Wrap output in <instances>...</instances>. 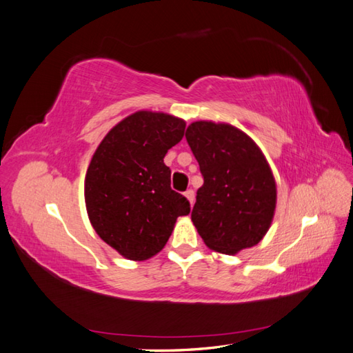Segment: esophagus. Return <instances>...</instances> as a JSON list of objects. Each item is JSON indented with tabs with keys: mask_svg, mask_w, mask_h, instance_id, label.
I'll use <instances>...</instances> for the list:
<instances>
[{
	"mask_svg": "<svg viewBox=\"0 0 353 353\" xmlns=\"http://www.w3.org/2000/svg\"><path fill=\"white\" fill-rule=\"evenodd\" d=\"M184 194H185V197L188 199V202H190V205H193L194 203V192L192 190V188H190V190H187Z\"/></svg>",
	"mask_w": 353,
	"mask_h": 353,
	"instance_id": "obj_1",
	"label": "esophagus"
}]
</instances>
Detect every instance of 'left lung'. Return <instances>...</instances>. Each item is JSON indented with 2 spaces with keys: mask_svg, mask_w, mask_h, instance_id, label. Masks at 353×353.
<instances>
[{
  "mask_svg": "<svg viewBox=\"0 0 353 353\" xmlns=\"http://www.w3.org/2000/svg\"><path fill=\"white\" fill-rule=\"evenodd\" d=\"M185 139L203 176L192 211L203 243L225 254L256 245L270 229L277 199L262 151L236 127L211 121L192 123Z\"/></svg>",
  "mask_w": 353,
  "mask_h": 353,
  "instance_id": "obj_1",
  "label": "left lung"
}]
</instances>
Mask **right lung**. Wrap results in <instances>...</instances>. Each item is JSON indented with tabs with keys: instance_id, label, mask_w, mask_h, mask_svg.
<instances>
[{
	"instance_id": "obj_1",
	"label": "right lung",
	"mask_w": 353,
	"mask_h": 353,
	"mask_svg": "<svg viewBox=\"0 0 353 353\" xmlns=\"http://www.w3.org/2000/svg\"><path fill=\"white\" fill-rule=\"evenodd\" d=\"M185 123L139 110L117 124L94 152L85 176V203L94 230L130 261L166 245L187 197L170 188L166 152L183 139Z\"/></svg>"
}]
</instances>
